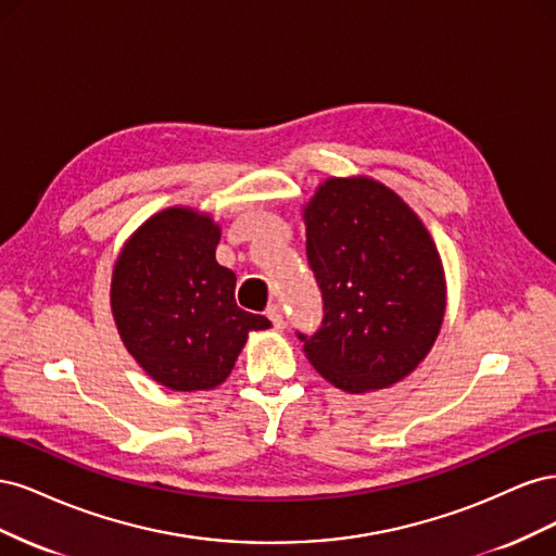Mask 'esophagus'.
<instances>
[{
  "mask_svg": "<svg viewBox=\"0 0 556 556\" xmlns=\"http://www.w3.org/2000/svg\"><path fill=\"white\" fill-rule=\"evenodd\" d=\"M266 317L271 319L274 329H278V331H282V329H285V315H282V308H280L278 304H271V306L266 308Z\"/></svg>",
  "mask_w": 556,
  "mask_h": 556,
  "instance_id": "1",
  "label": "esophagus"
}]
</instances>
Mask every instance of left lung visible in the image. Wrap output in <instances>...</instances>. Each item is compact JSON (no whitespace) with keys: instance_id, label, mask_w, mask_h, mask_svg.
I'll return each mask as SVG.
<instances>
[{"instance_id":"obj_1","label":"left lung","mask_w":556,"mask_h":556,"mask_svg":"<svg viewBox=\"0 0 556 556\" xmlns=\"http://www.w3.org/2000/svg\"><path fill=\"white\" fill-rule=\"evenodd\" d=\"M306 255L323 325L296 331L315 371L343 392L392 387L427 357L445 315V276L427 227L374 178H329L308 206Z\"/></svg>"}]
</instances>
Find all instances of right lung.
Segmentation results:
<instances>
[{
    "instance_id": "obj_1",
    "label": "right lung",
    "mask_w": 556,
    "mask_h": 556,
    "mask_svg": "<svg viewBox=\"0 0 556 556\" xmlns=\"http://www.w3.org/2000/svg\"><path fill=\"white\" fill-rule=\"evenodd\" d=\"M217 243L211 215L174 206L131 233L113 268L111 311L125 348L176 392L225 382L248 333L271 327L237 306V276L217 264Z\"/></svg>"
}]
</instances>
